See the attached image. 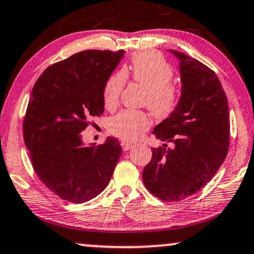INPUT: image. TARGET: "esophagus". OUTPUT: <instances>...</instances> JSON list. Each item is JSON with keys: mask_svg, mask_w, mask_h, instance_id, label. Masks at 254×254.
Returning a JSON list of instances; mask_svg holds the SVG:
<instances>
[{"mask_svg": "<svg viewBox=\"0 0 254 254\" xmlns=\"http://www.w3.org/2000/svg\"><path fill=\"white\" fill-rule=\"evenodd\" d=\"M121 145H122V147H123V150H124V151L130 150L131 147H132V144H131V143H127V142H122V143H121Z\"/></svg>", "mask_w": 254, "mask_h": 254, "instance_id": "1", "label": "esophagus"}]
</instances>
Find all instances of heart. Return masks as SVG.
Instances as JSON below:
<instances>
[{
	"label": "heart",
	"mask_w": 254,
	"mask_h": 254,
	"mask_svg": "<svg viewBox=\"0 0 254 254\" xmlns=\"http://www.w3.org/2000/svg\"><path fill=\"white\" fill-rule=\"evenodd\" d=\"M125 77L145 89L143 105L153 116L164 120L175 114L182 99V89L173 82V70L162 56L140 53L132 57L130 65L109 76L103 88V104L107 110H115L120 103ZM150 127V117L140 110H124L109 123L110 132L127 142H134Z\"/></svg>",
	"instance_id": "obj_1"
}]
</instances>
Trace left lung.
<instances>
[{
  "mask_svg": "<svg viewBox=\"0 0 254 254\" xmlns=\"http://www.w3.org/2000/svg\"><path fill=\"white\" fill-rule=\"evenodd\" d=\"M171 53L181 61V104L155 127L156 138L164 144L152 147L143 182L151 194L175 203L204 188L224 163L230 145V111L216 72L193 57Z\"/></svg>",
  "mask_w": 254,
  "mask_h": 254,
  "instance_id": "1",
  "label": "left lung"
}]
</instances>
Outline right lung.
I'll use <instances>...</instances> for the list:
<instances>
[{
	"label": "right lung",
	"mask_w": 254,
	"mask_h": 254,
	"mask_svg": "<svg viewBox=\"0 0 254 254\" xmlns=\"http://www.w3.org/2000/svg\"><path fill=\"white\" fill-rule=\"evenodd\" d=\"M124 50H84L60 61L35 83L23 118L24 144L40 181L81 204L107 188L122 153L116 138L84 146L82 133L103 114V88Z\"/></svg>",
	"instance_id": "add662e5"
}]
</instances>
